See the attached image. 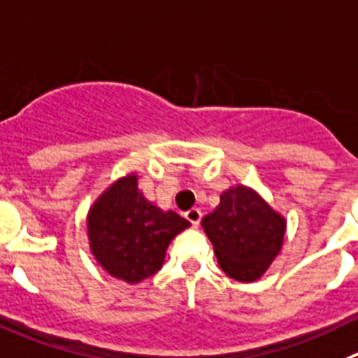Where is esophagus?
Segmentation results:
<instances>
[{
    "instance_id": "obj_1",
    "label": "esophagus",
    "mask_w": 358,
    "mask_h": 358,
    "mask_svg": "<svg viewBox=\"0 0 358 358\" xmlns=\"http://www.w3.org/2000/svg\"><path fill=\"white\" fill-rule=\"evenodd\" d=\"M185 217L189 219V223H191L192 227H198L199 221H201V217H203V214L199 208H191V210L185 212Z\"/></svg>"
}]
</instances>
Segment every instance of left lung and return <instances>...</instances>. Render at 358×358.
Segmentation results:
<instances>
[{
    "label": "left lung",
    "mask_w": 358,
    "mask_h": 358,
    "mask_svg": "<svg viewBox=\"0 0 358 358\" xmlns=\"http://www.w3.org/2000/svg\"><path fill=\"white\" fill-rule=\"evenodd\" d=\"M224 273L239 282L260 278L278 255L285 221L244 185L221 194L219 207L201 221Z\"/></svg>",
    "instance_id": "1"
}]
</instances>
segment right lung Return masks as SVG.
I'll list each match as a JSON object with an SVG mask.
<instances>
[{
    "mask_svg": "<svg viewBox=\"0 0 358 358\" xmlns=\"http://www.w3.org/2000/svg\"><path fill=\"white\" fill-rule=\"evenodd\" d=\"M87 224L91 250L103 269L137 283L159 271L173 237L191 223L144 199L131 175L117 180L92 205Z\"/></svg>",
    "mask_w": 358,
    "mask_h": 358,
    "instance_id": "right-lung-1",
    "label": "right lung"
}]
</instances>
